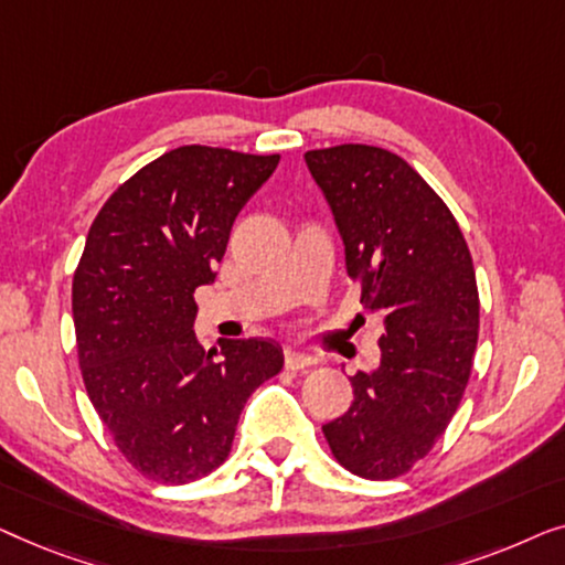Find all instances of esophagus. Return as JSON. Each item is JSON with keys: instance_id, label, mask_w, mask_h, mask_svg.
I'll return each instance as SVG.
<instances>
[{"instance_id": "34e87169", "label": "esophagus", "mask_w": 565, "mask_h": 565, "mask_svg": "<svg viewBox=\"0 0 565 565\" xmlns=\"http://www.w3.org/2000/svg\"><path fill=\"white\" fill-rule=\"evenodd\" d=\"M284 363H286V369H289V371H301V369H309V365H315L317 361L309 353L297 351V348H286Z\"/></svg>"}]
</instances>
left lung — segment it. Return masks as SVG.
<instances>
[{
	"mask_svg": "<svg viewBox=\"0 0 565 565\" xmlns=\"http://www.w3.org/2000/svg\"><path fill=\"white\" fill-rule=\"evenodd\" d=\"M365 312L384 322L381 361L351 376L353 404L322 425L335 460L371 481L407 473L456 415L479 340V289L456 217L392 150H307Z\"/></svg>",
	"mask_w": 565,
	"mask_h": 565,
	"instance_id": "left-lung-1",
	"label": "left lung"
}]
</instances>
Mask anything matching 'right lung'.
I'll use <instances>...</instances> for the list:
<instances>
[{
	"label": "right lung",
	"mask_w": 565,
	"mask_h": 565,
	"mask_svg": "<svg viewBox=\"0 0 565 565\" xmlns=\"http://www.w3.org/2000/svg\"><path fill=\"white\" fill-rule=\"evenodd\" d=\"M279 156L181 146L125 181L92 222L74 274L86 394L122 456L158 483L225 463L248 396L281 371L276 340L194 338V291L212 284L230 230Z\"/></svg>",
	"instance_id": "obj_1"
}]
</instances>
